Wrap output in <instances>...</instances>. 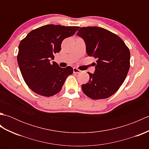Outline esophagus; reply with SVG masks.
<instances>
[{"label": "esophagus", "mask_w": 149, "mask_h": 149, "mask_svg": "<svg viewBox=\"0 0 149 149\" xmlns=\"http://www.w3.org/2000/svg\"><path fill=\"white\" fill-rule=\"evenodd\" d=\"M73 72H74V74H79L81 71L80 70L77 69V68H73Z\"/></svg>", "instance_id": "esophagus-1"}]
</instances>
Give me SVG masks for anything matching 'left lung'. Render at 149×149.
Returning a JSON list of instances; mask_svg holds the SVG:
<instances>
[{
    "mask_svg": "<svg viewBox=\"0 0 149 149\" xmlns=\"http://www.w3.org/2000/svg\"><path fill=\"white\" fill-rule=\"evenodd\" d=\"M77 35L86 44L87 54L97 58L93 74L81 86L91 99H107L119 89L130 67V52L123 41L109 31L99 27H81Z\"/></svg>",
    "mask_w": 149,
    "mask_h": 149,
    "instance_id": "1",
    "label": "left lung"
}]
</instances>
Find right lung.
<instances>
[{"label": "right lung", "mask_w": 149, "mask_h": 149, "mask_svg": "<svg viewBox=\"0 0 149 149\" xmlns=\"http://www.w3.org/2000/svg\"><path fill=\"white\" fill-rule=\"evenodd\" d=\"M77 26L49 24L33 30L18 47V64L24 81L30 89L40 95L51 97L61 90L66 79L72 74L71 66L59 67L50 63L54 54L60 52L63 40L72 36Z\"/></svg>", "instance_id": "obj_1"}]
</instances>
